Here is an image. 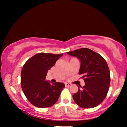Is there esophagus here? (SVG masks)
<instances>
[{
	"label": "esophagus",
	"instance_id": "34e87169",
	"mask_svg": "<svg viewBox=\"0 0 127 127\" xmlns=\"http://www.w3.org/2000/svg\"><path fill=\"white\" fill-rule=\"evenodd\" d=\"M65 86H70L71 85V83H65Z\"/></svg>",
	"mask_w": 127,
	"mask_h": 127
}]
</instances>
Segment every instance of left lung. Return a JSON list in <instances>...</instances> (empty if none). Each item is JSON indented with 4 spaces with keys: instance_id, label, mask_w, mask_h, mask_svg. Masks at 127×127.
Returning <instances> with one entry per match:
<instances>
[{
    "instance_id": "obj_1",
    "label": "left lung",
    "mask_w": 127,
    "mask_h": 127,
    "mask_svg": "<svg viewBox=\"0 0 127 127\" xmlns=\"http://www.w3.org/2000/svg\"><path fill=\"white\" fill-rule=\"evenodd\" d=\"M80 60L79 74L85 85L79 86L78 91L73 95L76 104L82 108L98 106L106 97L110 82V70L105 60L99 54L88 48H81L67 52Z\"/></svg>"
}]
</instances>
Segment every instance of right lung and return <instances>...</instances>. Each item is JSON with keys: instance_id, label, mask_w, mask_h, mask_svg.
<instances>
[{"instance_id": "add662e5", "label": "right lung", "mask_w": 127, "mask_h": 127, "mask_svg": "<svg viewBox=\"0 0 127 127\" xmlns=\"http://www.w3.org/2000/svg\"><path fill=\"white\" fill-rule=\"evenodd\" d=\"M63 55L40 53L30 58L23 65L21 87L27 100L34 106L50 107L58 100L65 85L57 82L51 84L45 78L48 70Z\"/></svg>"}]
</instances>
